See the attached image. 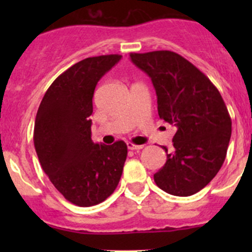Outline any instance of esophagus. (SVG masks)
Segmentation results:
<instances>
[{
  "instance_id": "obj_1",
  "label": "esophagus",
  "mask_w": 252,
  "mask_h": 252,
  "mask_svg": "<svg viewBox=\"0 0 252 252\" xmlns=\"http://www.w3.org/2000/svg\"><path fill=\"white\" fill-rule=\"evenodd\" d=\"M126 146H128L129 150H133V151H139V150L142 149V145H135L133 142H128Z\"/></svg>"
}]
</instances>
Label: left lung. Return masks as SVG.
Segmentation results:
<instances>
[{
	"mask_svg": "<svg viewBox=\"0 0 252 252\" xmlns=\"http://www.w3.org/2000/svg\"><path fill=\"white\" fill-rule=\"evenodd\" d=\"M151 78L159 118L177 128L173 152L155 183L174 196L196 194L216 177L227 155L232 121L220 91L201 70L172 51L130 53Z\"/></svg>",
	"mask_w": 252,
	"mask_h": 252,
	"instance_id": "left-lung-1",
	"label": "left lung"
}]
</instances>
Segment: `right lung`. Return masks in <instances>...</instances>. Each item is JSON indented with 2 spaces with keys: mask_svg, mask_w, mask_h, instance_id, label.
Masks as SVG:
<instances>
[{
  "mask_svg": "<svg viewBox=\"0 0 252 252\" xmlns=\"http://www.w3.org/2000/svg\"><path fill=\"white\" fill-rule=\"evenodd\" d=\"M121 58L89 57L68 68L47 89L35 118L34 145L42 169L68 201L81 207L100 204L116 190L128 155L122 140H91L94 91Z\"/></svg>",
  "mask_w": 252,
  "mask_h": 252,
  "instance_id": "obj_1",
  "label": "right lung"
}]
</instances>
